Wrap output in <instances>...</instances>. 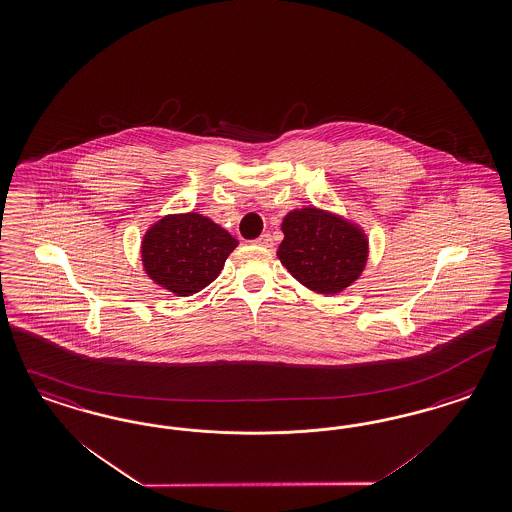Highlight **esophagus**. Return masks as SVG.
Returning a JSON list of instances; mask_svg holds the SVG:
<instances>
[{"instance_id": "1", "label": "esophagus", "mask_w": 512, "mask_h": 512, "mask_svg": "<svg viewBox=\"0 0 512 512\" xmlns=\"http://www.w3.org/2000/svg\"><path fill=\"white\" fill-rule=\"evenodd\" d=\"M256 245H260V247H271V245H273L271 233H262V235L256 239Z\"/></svg>"}]
</instances>
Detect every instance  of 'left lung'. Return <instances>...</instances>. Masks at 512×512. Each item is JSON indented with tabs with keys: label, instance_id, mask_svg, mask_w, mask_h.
Segmentation results:
<instances>
[{
	"label": "left lung",
	"instance_id": "obj_1",
	"mask_svg": "<svg viewBox=\"0 0 512 512\" xmlns=\"http://www.w3.org/2000/svg\"><path fill=\"white\" fill-rule=\"evenodd\" d=\"M277 256L303 286L336 294L353 283L366 264L368 241L362 231L322 210H294L283 222Z\"/></svg>",
	"mask_w": 512,
	"mask_h": 512
}]
</instances>
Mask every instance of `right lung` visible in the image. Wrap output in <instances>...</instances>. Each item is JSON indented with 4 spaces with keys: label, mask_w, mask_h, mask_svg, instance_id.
I'll use <instances>...</instances> for the list:
<instances>
[{
    "label": "right lung",
    "mask_w": 512,
    "mask_h": 512,
    "mask_svg": "<svg viewBox=\"0 0 512 512\" xmlns=\"http://www.w3.org/2000/svg\"><path fill=\"white\" fill-rule=\"evenodd\" d=\"M226 229L201 214L167 216L144 237L142 262L153 281L176 296H191L212 283L233 248Z\"/></svg>",
    "instance_id": "right-lung-1"
}]
</instances>
